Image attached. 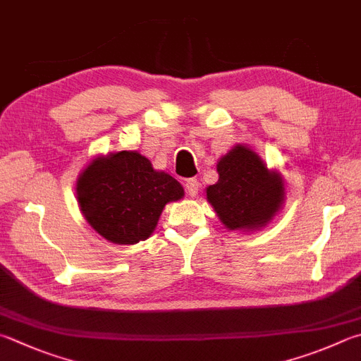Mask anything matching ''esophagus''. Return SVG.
Returning <instances> with one entry per match:
<instances>
[{"label":"esophagus","mask_w":361,"mask_h":361,"mask_svg":"<svg viewBox=\"0 0 361 361\" xmlns=\"http://www.w3.org/2000/svg\"><path fill=\"white\" fill-rule=\"evenodd\" d=\"M185 188H187V193L188 196H192V198H195L196 195H198V190H200V182L196 179H188L185 182Z\"/></svg>","instance_id":"1"}]
</instances>
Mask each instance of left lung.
<instances>
[{
    "label": "left lung",
    "instance_id": "obj_1",
    "mask_svg": "<svg viewBox=\"0 0 361 361\" xmlns=\"http://www.w3.org/2000/svg\"><path fill=\"white\" fill-rule=\"evenodd\" d=\"M219 182L206 188L220 221L228 229L255 231L265 226L281 209L284 182L259 155L237 145L216 163Z\"/></svg>",
    "mask_w": 361,
    "mask_h": 361
}]
</instances>
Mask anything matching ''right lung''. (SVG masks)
Wrapping results in <instances>:
<instances>
[{"label": "right lung", "mask_w": 361, "mask_h": 361, "mask_svg": "<svg viewBox=\"0 0 361 361\" xmlns=\"http://www.w3.org/2000/svg\"><path fill=\"white\" fill-rule=\"evenodd\" d=\"M182 196L180 183L168 173L155 171L137 151L100 155L77 180V200L86 221L118 245L146 240L163 207Z\"/></svg>", "instance_id": "right-lung-1"}]
</instances>
